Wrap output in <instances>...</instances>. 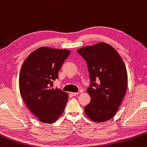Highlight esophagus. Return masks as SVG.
I'll use <instances>...</instances> for the list:
<instances>
[{
    "label": "esophagus",
    "instance_id": "obj_1",
    "mask_svg": "<svg viewBox=\"0 0 147 147\" xmlns=\"http://www.w3.org/2000/svg\"><path fill=\"white\" fill-rule=\"evenodd\" d=\"M71 94L72 96H76L77 94H78V92H71Z\"/></svg>",
    "mask_w": 147,
    "mask_h": 147
}]
</instances>
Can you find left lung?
<instances>
[{
	"label": "left lung",
	"mask_w": 147,
	"mask_h": 147,
	"mask_svg": "<svg viewBox=\"0 0 147 147\" xmlns=\"http://www.w3.org/2000/svg\"><path fill=\"white\" fill-rule=\"evenodd\" d=\"M86 61L91 98L84 111L92 121L101 123L115 115L126 93L127 72L118 53L103 42L77 50Z\"/></svg>",
	"instance_id": "1"
}]
</instances>
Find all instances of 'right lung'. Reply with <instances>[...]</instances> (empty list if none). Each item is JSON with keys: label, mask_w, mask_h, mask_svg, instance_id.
Instances as JSON below:
<instances>
[{"label": "right lung", "mask_w": 147, "mask_h": 147, "mask_svg": "<svg viewBox=\"0 0 147 147\" xmlns=\"http://www.w3.org/2000/svg\"><path fill=\"white\" fill-rule=\"evenodd\" d=\"M70 53L67 49L40 47L28 56L21 68V96L29 111L44 123H54L64 111L68 94L52 87Z\"/></svg>", "instance_id": "1"}]
</instances>
